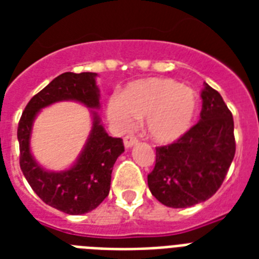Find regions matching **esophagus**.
I'll use <instances>...</instances> for the list:
<instances>
[{"label":"esophagus","mask_w":259,"mask_h":259,"mask_svg":"<svg viewBox=\"0 0 259 259\" xmlns=\"http://www.w3.org/2000/svg\"><path fill=\"white\" fill-rule=\"evenodd\" d=\"M137 144V138L133 137V136H126L125 138H123V145H125L126 149H129V148H132L133 145H136Z\"/></svg>","instance_id":"34e87169"}]
</instances>
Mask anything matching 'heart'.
<instances>
[{"label": "heart", "mask_w": 259, "mask_h": 259, "mask_svg": "<svg viewBox=\"0 0 259 259\" xmlns=\"http://www.w3.org/2000/svg\"><path fill=\"white\" fill-rule=\"evenodd\" d=\"M199 109L192 89L175 79L148 78L127 84L107 105V117L122 130L145 119L146 133L157 144H172L188 133Z\"/></svg>", "instance_id": "heart-1"}]
</instances>
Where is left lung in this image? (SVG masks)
I'll list each match as a JSON object with an SVG mask.
<instances>
[{"label":"left lung","instance_id":"1","mask_svg":"<svg viewBox=\"0 0 259 259\" xmlns=\"http://www.w3.org/2000/svg\"><path fill=\"white\" fill-rule=\"evenodd\" d=\"M200 119L170 145L156 148L148 175L152 195L166 207L187 208L221 188L235 154L233 114L217 90L204 83Z\"/></svg>","mask_w":259,"mask_h":259}]
</instances>
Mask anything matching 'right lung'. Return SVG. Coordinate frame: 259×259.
Here are the masks:
<instances>
[{
  "instance_id": "add662e5",
  "label": "right lung",
  "mask_w": 259,
  "mask_h": 259,
  "mask_svg": "<svg viewBox=\"0 0 259 259\" xmlns=\"http://www.w3.org/2000/svg\"><path fill=\"white\" fill-rule=\"evenodd\" d=\"M95 72H64L34 95L18 122L20 166L36 195L46 204L68 215H82L97 208L109 195L111 172L125 152L122 138L106 133L95 110L101 109ZM63 100L82 103L92 109L93 126L77 161L64 171L42 168L30 152V136L38 113Z\"/></svg>"
}]
</instances>
